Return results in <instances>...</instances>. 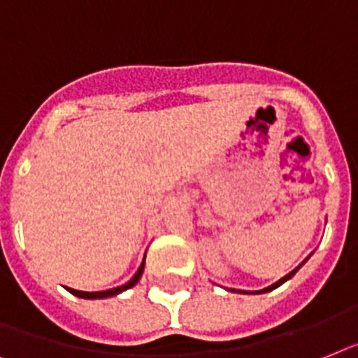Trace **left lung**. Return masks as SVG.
<instances>
[{"mask_svg": "<svg viewBox=\"0 0 358 358\" xmlns=\"http://www.w3.org/2000/svg\"><path fill=\"white\" fill-rule=\"evenodd\" d=\"M308 258H309V257H308ZM308 258H306L304 262L300 264L299 267H295V269H293V271H291V273H287V275L284 276V278H280V280H278V282H275V284H273V286H269V287H264V289H260V291H255V293H251V295H260V293H267V291H273V289H276V287H278V286H282V284H284V282H287V280H289L291 276L295 275V273L299 271L300 267H302V266H304L306 262H308ZM231 291H235V289H231ZM238 293H248V291H240V289H238Z\"/></svg>", "mask_w": 358, "mask_h": 358, "instance_id": "8db88e82", "label": "left lung"}]
</instances>
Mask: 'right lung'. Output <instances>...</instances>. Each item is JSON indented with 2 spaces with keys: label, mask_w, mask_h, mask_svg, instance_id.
<instances>
[{
  "label": "right lung",
  "mask_w": 358,
  "mask_h": 358,
  "mask_svg": "<svg viewBox=\"0 0 358 358\" xmlns=\"http://www.w3.org/2000/svg\"><path fill=\"white\" fill-rule=\"evenodd\" d=\"M143 267H145V258H143L142 266L138 267V271L134 273V276H133V278H131V280L127 282V284H123V286H118V287H113V289H107V291H94V293H89V291H78V289H72V287H67V291H69V293H72V295L80 296V299H89V300H94V299H107V296L120 295L122 291H127V289H131V287H133V286H136L138 280L142 278Z\"/></svg>",
  "instance_id": "obj_1"
}]
</instances>
